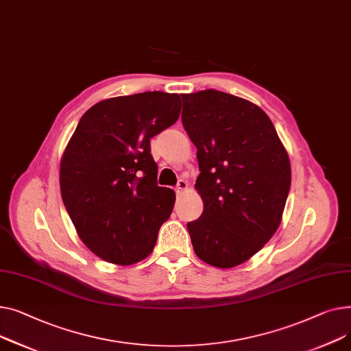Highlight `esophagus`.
I'll list each match as a JSON object with an SVG mask.
<instances>
[{
    "mask_svg": "<svg viewBox=\"0 0 351 351\" xmlns=\"http://www.w3.org/2000/svg\"><path fill=\"white\" fill-rule=\"evenodd\" d=\"M187 187H189L187 180L181 178V180H178V182H177V185H176V193H177V194H181L184 190H187Z\"/></svg>",
    "mask_w": 351,
    "mask_h": 351,
    "instance_id": "1",
    "label": "esophagus"
}]
</instances>
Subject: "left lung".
I'll return each instance as SVG.
<instances>
[{
    "instance_id": "1",
    "label": "left lung",
    "mask_w": 351,
    "mask_h": 351,
    "mask_svg": "<svg viewBox=\"0 0 351 351\" xmlns=\"http://www.w3.org/2000/svg\"><path fill=\"white\" fill-rule=\"evenodd\" d=\"M182 126L197 147L204 211L187 230L197 256L228 269L276 232L291 190V162L267 114L238 96L181 95Z\"/></svg>"
}]
</instances>
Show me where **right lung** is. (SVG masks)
<instances>
[{
  "label": "right lung",
  "instance_id": "right-lung-1",
  "mask_svg": "<svg viewBox=\"0 0 351 351\" xmlns=\"http://www.w3.org/2000/svg\"><path fill=\"white\" fill-rule=\"evenodd\" d=\"M177 93L101 100L80 117L60 161V194L77 235L116 265L152 254L176 194L157 185L150 138L177 121Z\"/></svg>",
  "mask_w": 351,
  "mask_h": 351
}]
</instances>
